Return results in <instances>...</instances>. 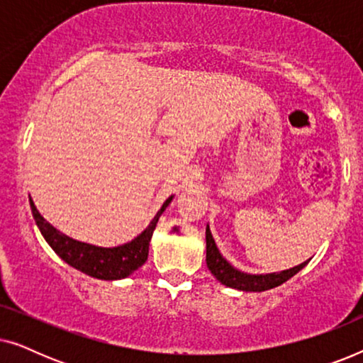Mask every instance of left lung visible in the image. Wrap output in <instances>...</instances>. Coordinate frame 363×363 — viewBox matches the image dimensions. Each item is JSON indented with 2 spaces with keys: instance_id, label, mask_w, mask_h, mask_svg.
Instances as JSON below:
<instances>
[{
  "instance_id": "obj_1",
  "label": "left lung",
  "mask_w": 363,
  "mask_h": 363,
  "mask_svg": "<svg viewBox=\"0 0 363 363\" xmlns=\"http://www.w3.org/2000/svg\"><path fill=\"white\" fill-rule=\"evenodd\" d=\"M206 264L208 269L211 271V274L215 276L221 284L246 292H262L272 289V287L281 286L282 282L291 279L292 276L297 274V272L307 264V261L296 267H291V269L272 272V274H246V272L235 269V267L221 256V252L218 251V247L215 245V240H213L210 228L206 226Z\"/></svg>"
}]
</instances>
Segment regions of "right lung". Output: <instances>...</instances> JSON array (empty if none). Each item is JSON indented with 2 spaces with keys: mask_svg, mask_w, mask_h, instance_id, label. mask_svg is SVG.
I'll list each match as a JSON object with an SVG mask.
<instances>
[{
  "mask_svg": "<svg viewBox=\"0 0 363 363\" xmlns=\"http://www.w3.org/2000/svg\"><path fill=\"white\" fill-rule=\"evenodd\" d=\"M172 198L173 196H170L163 203L160 211L157 213L145 231H142L135 240L127 242V245L117 247H99L94 245H87V242L72 240V238L66 236L64 233L57 231L56 228L49 225L39 215L31 198H29V205H31L33 216L36 220V225L39 231H41V235L44 236V240L48 241V245L56 251V255L61 259L91 277H97V279L104 281H116L130 276L133 271H137L147 261L148 245H150L153 230H155L158 218L165 211V208L172 201Z\"/></svg>",
  "mask_w": 363,
  "mask_h": 363,
  "instance_id": "add662e5",
  "label": "right lung"
}]
</instances>
